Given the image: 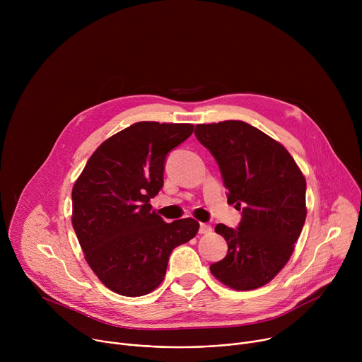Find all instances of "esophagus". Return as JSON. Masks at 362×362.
I'll list each match as a JSON object with an SVG mask.
<instances>
[{"mask_svg": "<svg viewBox=\"0 0 362 362\" xmlns=\"http://www.w3.org/2000/svg\"><path fill=\"white\" fill-rule=\"evenodd\" d=\"M212 232V226L208 223H200L199 226V233L200 235H209Z\"/></svg>", "mask_w": 362, "mask_h": 362, "instance_id": "obj_1", "label": "esophagus"}]
</instances>
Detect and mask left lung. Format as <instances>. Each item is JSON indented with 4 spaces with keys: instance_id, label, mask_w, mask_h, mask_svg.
<instances>
[{
    "instance_id": "8db88e82",
    "label": "left lung",
    "mask_w": 362,
    "mask_h": 362,
    "mask_svg": "<svg viewBox=\"0 0 362 362\" xmlns=\"http://www.w3.org/2000/svg\"><path fill=\"white\" fill-rule=\"evenodd\" d=\"M197 140L219 165L228 203L242 211L238 229L216 225L228 243L211 272L223 285L250 291L286 265L306 218V182L289 151L240 120L197 124Z\"/></svg>"
}]
</instances>
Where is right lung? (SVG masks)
<instances>
[{"label": "right lung", "mask_w": 362, "mask_h": 362, "mask_svg": "<svg viewBox=\"0 0 362 362\" xmlns=\"http://www.w3.org/2000/svg\"><path fill=\"white\" fill-rule=\"evenodd\" d=\"M193 124L140 122L103 141L74 183L73 228L97 278L123 296L156 289L172 250L199 230L192 218L166 223L148 203L163 187L166 156Z\"/></svg>", "instance_id": "obj_1"}]
</instances>
